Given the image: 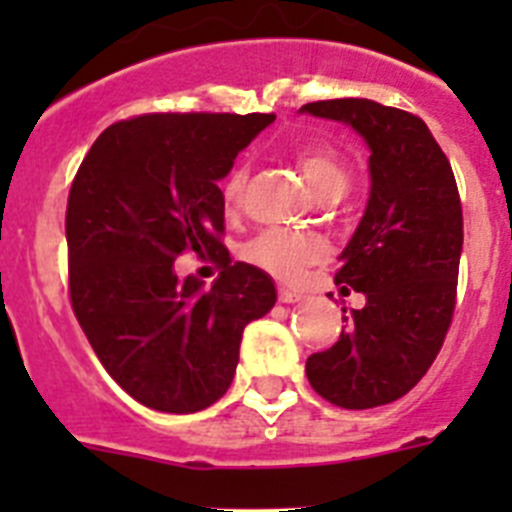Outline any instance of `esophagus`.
<instances>
[{
    "mask_svg": "<svg viewBox=\"0 0 512 512\" xmlns=\"http://www.w3.org/2000/svg\"><path fill=\"white\" fill-rule=\"evenodd\" d=\"M305 300L302 292H295V289H287V287H279V302H300Z\"/></svg>",
    "mask_w": 512,
    "mask_h": 512,
    "instance_id": "esophagus-1",
    "label": "esophagus"
}]
</instances>
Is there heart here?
<instances>
[{
  "instance_id": "heart-1",
  "label": "heart",
  "mask_w": 512,
  "mask_h": 512,
  "mask_svg": "<svg viewBox=\"0 0 512 512\" xmlns=\"http://www.w3.org/2000/svg\"><path fill=\"white\" fill-rule=\"evenodd\" d=\"M297 169L305 176L307 187L318 200H338L348 187V166L333 148L300 146L295 151ZM246 187V169L238 166L223 184V200L228 210H235ZM328 246L320 235L302 230H261L241 248L243 261L266 271L277 279H295L310 261L323 259Z\"/></svg>"
}]
</instances>
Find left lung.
Here are the masks:
<instances>
[{"label":"left lung","instance_id":"8db88e82","mask_svg":"<svg viewBox=\"0 0 512 512\" xmlns=\"http://www.w3.org/2000/svg\"><path fill=\"white\" fill-rule=\"evenodd\" d=\"M300 112L346 122L372 151L369 202L341 253L336 284L366 297L328 351L305 364L312 390L346 410L408 395L454 318L464 223L454 171L428 125L372 99H325Z\"/></svg>","mask_w":512,"mask_h":512}]
</instances>
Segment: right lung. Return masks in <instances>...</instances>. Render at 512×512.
I'll return each mask as SVG.
<instances>
[{
  "label": "right lung",
  "mask_w": 512,
  "mask_h": 512,
  "mask_svg": "<svg viewBox=\"0 0 512 512\" xmlns=\"http://www.w3.org/2000/svg\"><path fill=\"white\" fill-rule=\"evenodd\" d=\"M274 115L158 112L104 130L66 207L71 307L94 354L133 400L197 413L228 392L243 328L277 302L266 271L230 259L217 187ZM182 252L224 266L210 290L182 280Z\"/></svg>",
  "instance_id": "1"
}]
</instances>
